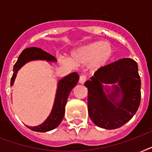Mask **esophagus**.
Wrapping results in <instances>:
<instances>
[{"label": "esophagus", "mask_w": 152, "mask_h": 152, "mask_svg": "<svg viewBox=\"0 0 152 152\" xmlns=\"http://www.w3.org/2000/svg\"><path fill=\"white\" fill-rule=\"evenodd\" d=\"M87 76H85V75H81L80 76V80H79V82H80V83H85L86 80H87Z\"/></svg>", "instance_id": "esophagus-1"}]
</instances>
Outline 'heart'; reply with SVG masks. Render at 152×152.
Segmentation results:
<instances>
[{"mask_svg": "<svg viewBox=\"0 0 152 152\" xmlns=\"http://www.w3.org/2000/svg\"><path fill=\"white\" fill-rule=\"evenodd\" d=\"M113 55V47L108 42L95 41L81 46L70 54V60L61 58V62L66 66L87 65L91 64L95 69L106 66Z\"/></svg>", "mask_w": 152, "mask_h": 152, "instance_id": "heart-1", "label": "heart"}]
</instances>
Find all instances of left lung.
Masks as SVG:
<instances>
[{
  "instance_id": "left-lung-1",
  "label": "left lung",
  "mask_w": 152,
  "mask_h": 152,
  "mask_svg": "<svg viewBox=\"0 0 152 152\" xmlns=\"http://www.w3.org/2000/svg\"><path fill=\"white\" fill-rule=\"evenodd\" d=\"M102 83L118 85L114 86V91L106 96ZM84 85L88 91L89 117L99 127L106 129L121 127L139 108L141 81L137 63L131 58H122L100 68ZM120 96V99L117 100Z\"/></svg>"
}]
</instances>
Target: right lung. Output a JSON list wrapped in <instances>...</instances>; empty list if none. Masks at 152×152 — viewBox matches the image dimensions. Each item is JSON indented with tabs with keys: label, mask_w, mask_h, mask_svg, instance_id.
<instances>
[{
	"label": "right lung",
	"mask_w": 152,
	"mask_h": 152,
	"mask_svg": "<svg viewBox=\"0 0 152 152\" xmlns=\"http://www.w3.org/2000/svg\"><path fill=\"white\" fill-rule=\"evenodd\" d=\"M39 59L46 60L49 61H56V58L53 55L45 52L40 48L30 47V48L23 50V52L20 53L17 61L13 67L14 73L11 79V86L14 83L18 70L23 64L30 61ZM78 81L79 75L76 72H72L61 79L57 85V95H56L54 105L53 107L50 115L49 116L48 118L42 125L35 126V127H29V126H27V127L33 131L40 132H48V131H50L57 127L61 124L62 119L64 118V106L66 105L69 93L72 89L76 85V83H78Z\"/></svg>",
	"instance_id": "1"
}]
</instances>
